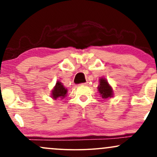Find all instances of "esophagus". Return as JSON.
I'll return each instance as SVG.
<instances>
[{
  "label": "esophagus",
  "mask_w": 157,
  "mask_h": 157,
  "mask_svg": "<svg viewBox=\"0 0 157 157\" xmlns=\"http://www.w3.org/2000/svg\"><path fill=\"white\" fill-rule=\"evenodd\" d=\"M88 84V82H84V83H82L81 85H82V86H86V85H87Z\"/></svg>",
  "instance_id": "1"
}]
</instances>
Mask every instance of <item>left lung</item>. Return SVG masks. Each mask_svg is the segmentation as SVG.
Wrapping results in <instances>:
<instances>
[{"label":"left lung","instance_id":"left-lung-1","mask_svg":"<svg viewBox=\"0 0 157 157\" xmlns=\"http://www.w3.org/2000/svg\"><path fill=\"white\" fill-rule=\"evenodd\" d=\"M97 89H98L99 93L100 94L103 99H107L109 97H113V94L112 88L105 78L100 79V84H99Z\"/></svg>","mask_w":157,"mask_h":157}]
</instances>
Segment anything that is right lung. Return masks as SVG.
I'll return each instance as SVG.
<instances>
[{
    "label": "right lung",
    "mask_w": 157,
    "mask_h": 157,
    "mask_svg": "<svg viewBox=\"0 0 157 157\" xmlns=\"http://www.w3.org/2000/svg\"><path fill=\"white\" fill-rule=\"evenodd\" d=\"M67 91V89L64 87L62 82L57 81L56 82V85L55 87H54L53 90L52 91V97L54 100H57V99H61V100H63L66 96Z\"/></svg>",
    "instance_id": "right-lung-1"
}]
</instances>
